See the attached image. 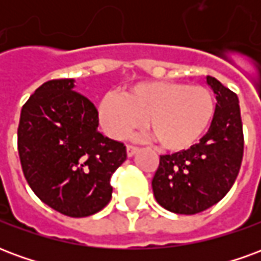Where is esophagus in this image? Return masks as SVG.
Masks as SVG:
<instances>
[{
    "mask_svg": "<svg viewBox=\"0 0 261 261\" xmlns=\"http://www.w3.org/2000/svg\"><path fill=\"white\" fill-rule=\"evenodd\" d=\"M137 151H138V147H136V145H130V144L127 145V155L128 156H133Z\"/></svg>",
    "mask_w": 261,
    "mask_h": 261,
    "instance_id": "esophagus-1",
    "label": "esophagus"
}]
</instances>
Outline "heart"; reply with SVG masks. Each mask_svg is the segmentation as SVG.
<instances>
[{
    "label": "heart",
    "mask_w": 261,
    "mask_h": 261,
    "mask_svg": "<svg viewBox=\"0 0 261 261\" xmlns=\"http://www.w3.org/2000/svg\"><path fill=\"white\" fill-rule=\"evenodd\" d=\"M215 103L201 85L173 81H148L128 88L123 95L106 93L97 105L103 133L123 140L147 119L148 130L159 147L183 151L194 145L211 124Z\"/></svg>",
    "instance_id": "b5f03b06"
}]
</instances>
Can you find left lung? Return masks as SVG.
<instances>
[{
    "label": "left lung",
    "mask_w": 261,
    "mask_h": 261,
    "mask_svg": "<svg viewBox=\"0 0 261 261\" xmlns=\"http://www.w3.org/2000/svg\"><path fill=\"white\" fill-rule=\"evenodd\" d=\"M207 84L217 95L215 113L198 144L172 155H162L152 179L153 196L168 211L201 213L213 207L233 186L243 158L239 99L214 76Z\"/></svg>",
    "instance_id": "obj_1"
}]
</instances>
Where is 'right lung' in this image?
<instances>
[{
	"label": "right lung",
	"instance_id": "add662e5",
	"mask_svg": "<svg viewBox=\"0 0 261 261\" xmlns=\"http://www.w3.org/2000/svg\"><path fill=\"white\" fill-rule=\"evenodd\" d=\"M97 125L95 105L74 91V80L44 82L20 112L18 152L26 181L44 204L68 217L106 207L110 177L127 158L124 144Z\"/></svg>",
	"mask_w": 261,
	"mask_h": 261
}]
</instances>
